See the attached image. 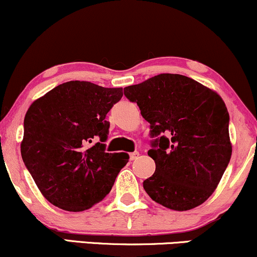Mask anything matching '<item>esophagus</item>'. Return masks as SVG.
Wrapping results in <instances>:
<instances>
[{"label": "esophagus", "mask_w": 257, "mask_h": 257, "mask_svg": "<svg viewBox=\"0 0 257 257\" xmlns=\"http://www.w3.org/2000/svg\"><path fill=\"white\" fill-rule=\"evenodd\" d=\"M138 157H139V152L138 151L129 153V158H131V161H134V159H137Z\"/></svg>", "instance_id": "obj_1"}]
</instances>
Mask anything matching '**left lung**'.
Listing matches in <instances>:
<instances>
[{"label":"left lung","instance_id":"1","mask_svg":"<svg viewBox=\"0 0 257 257\" xmlns=\"http://www.w3.org/2000/svg\"><path fill=\"white\" fill-rule=\"evenodd\" d=\"M150 123L156 172L144 181L158 204L185 211L213 194L229 163V114L216 91L176 73L124 88Z\"/></svg>","mask_w":257,"mask_h":257}]
</instances>
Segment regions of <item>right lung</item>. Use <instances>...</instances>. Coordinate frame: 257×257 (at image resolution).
<instances>
[{"label":"right lung","instance_id":"1","mask_svg":"<svg viewBox=\"0 0 257 257\" xmlns=\"http://www.w3.org/2000/svg\"><path fill=\"white\" fill-rule=\"evenodd\" d=\"M122 88L85 81L59 84L32 102L24 118L20 151L43 197L67 211L101 202L128 163V153L105 152L106 114Z\"/></svg>","mask_w":257,"mask_h":257}]
</instances>
